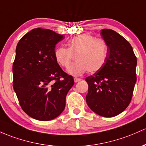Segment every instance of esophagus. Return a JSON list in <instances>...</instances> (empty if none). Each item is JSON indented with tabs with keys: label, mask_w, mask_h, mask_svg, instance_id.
I'll use <instances>...</instances> for the list:
<instances>
[{
	"label": "esophagus",
	"mask_w": 146,
	"mask_h": 146,
	"mask_svg": "<svg viewBox=\"0 0 146 146\" xmlns=\"http://www.w3.org/2000/svg\"><path fill=\"white\" fill-rule=\"evenodd\" d=\"M81 79L80 78H74V82H78L80 81Z\"/></svg>",
	"instance_id": "obj_1"
}]
</instances>
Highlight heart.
<instances>
[{"instance_id": "obj_1", "label": "heart", "mask_w": 146, "mask_h": 146, "mask_svg": "<svg viewBox=\"0 0 146 146\" xmlns=\"http://www.w3.org/2000/svg\"><path fill=\"white\" fill-rule=\"evenodd\" d=\"M68 48H57L55 57L59 64L68 68L73 60L76 63L68 68L73 76H80L86 71L94 73L101 70L108 57V46L106 41L90 34H82L72 38L68 43Z\"/></svg>"}]
</instances>
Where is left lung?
I'll return each mask as SVG.
<instances>
[{"mask_svg":"<svg viewBox=\"0 0 146 146\" xmlns=\"http://www.w3.org/2000/svg\"><path fill=\"white\" fill-rule=\"evenodd\" d=\"M108 46V57L101 70L86 78L88 106L103 117L121 113L130 103L137 82V57L130 44L110 29L100 31Z\"/></svg>","mask_w":146,"mask_h":146,"instance_id":"obj_1","label":"left lung"}]
</instances>
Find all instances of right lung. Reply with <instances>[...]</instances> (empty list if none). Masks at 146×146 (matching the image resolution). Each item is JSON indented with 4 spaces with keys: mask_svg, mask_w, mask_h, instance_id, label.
Returning a JSON list of instances; mask_svg holds the SVG:
<instances>
[{
    "mask_svg": "<svg viewBox=\"0 0 146 146\" xmlns=\"http://www.w3.org/2000/svg\"><path fill=\"white\" fill-rule=\"evenodd\" d=\"M64 39L48 29L35 28L19 40L12 67L13 87L23 110L39 121L62 113L66 96L74 84L55 57V46Z\"/></svg>",
    "mask_w": 146,
    "mask_h": 146,
    "instance_id": "obj_1",
    "label": "right lung"
}]
</instances>
